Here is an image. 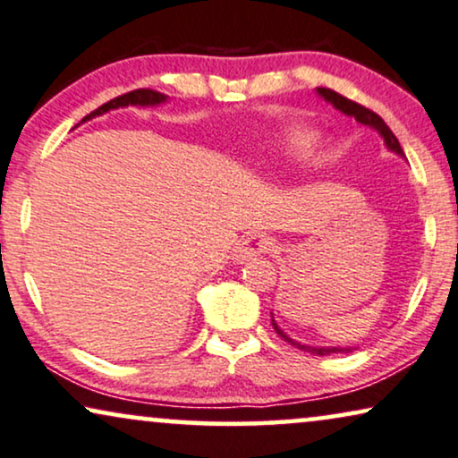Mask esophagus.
<instances>
[{
	"label": "esophagus",
	"mask_w": 458,
	"mask_h": 458,
	"mask_svg": "<svg viewBox=\"0 0 458 458\" xmlns=\"http://www.w3.org/2000/svg\"><path fill=\"white\" fill-rule=\"evenodd\" d=\"M272 247H275V242H272L270 236L251 234L234 249V259L236 262H245V259H251L256 256H262V253L272 251Z\"/></svg>",
	"instance_id": "1"
}]
</instances>
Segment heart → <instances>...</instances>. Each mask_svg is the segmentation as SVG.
<instances>
[{
	"label": "heart",
	"instance_id": "1",
	"mask_svg": "<svg viewBox=\"0 0 458 458\" xmlns=\"http://www.w3.org/2000/svg\"><path fill=\"white\" fill-rule=\"evenodd\" d=\"M317 143H319V135L306 126H292L283 135V148L285 152L296 160H306L315 154Z\"/></svg>",
	"mask_w": 458,
	"mask_h": 458
}]
</instances>
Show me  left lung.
<instances>
[{"label":"left lung","mask_w":458,"mask_h":458,"mask_svg":"<svg viewBox=\"0 0 458 458\" xmlns=\"http://www.w3.org/2000/svg\"><path fill=\"white\" fill-rule=\"evenodd\" d=\"M317 92H319V95H321L323 99H326L327 103H332V106H334L335 109H338V112H343L344 115H351V118H355L357 123L369 126V129L378 131V135L385 139L386 148H389L391 152L403 156V149H402V146H399L397 137L393 135V131L389 129V126L385 124V120L380 118L378 114H374L372 109L359 106V103H355V101L346 99V97L338 95V92L332 90V89H317ZM272 327H275V332L279 334L281 338L285 340V343L298 346L300 351H306V352H310V355H317V357H319V355H321V357H323V355H332V352H352V351L357 349V346H309V344L296 343V340H293V338H289V335H287L285 332H283V329H281L279 326H276L275 319H272Z\"/></svg>","instance_id":"1"}]
</instances>
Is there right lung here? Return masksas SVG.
I'll use <instances>...</instances> for the list:
<instances>
[{
  "label": "right lung",
  "mask_w": 458,
  "mask_h": 458,
  "mask_svg": "<svg viewBox=\"0 0 458 458\" xmlns=\"http://www.w3.org/2000/svg\"><path fill=\"white\" fill-rule=\"evenodd\" d=\"M166 101V95H160V92L156 90H149V89H139V90H132V92H126V95H120L115 97V99L103 103L101 107H97L95 112L86 115L82 123L86 120L95 118V115H101L109 112V109H118V107H129V106H141V107H148V106H160V103Z\"/></svg>",
  "instance_id": "1"
}]
</instances>
